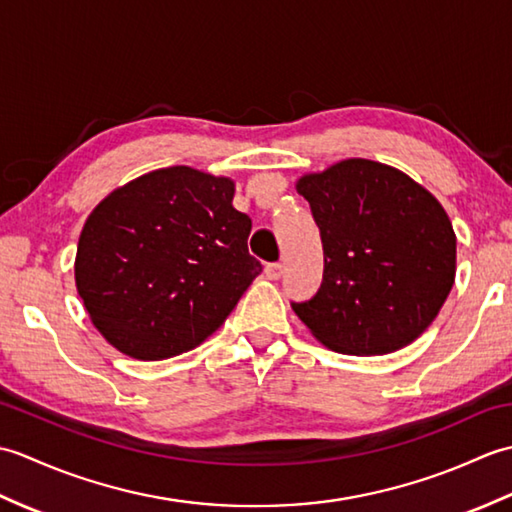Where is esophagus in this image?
I'll use <instances>...</instances> for the list:
<instances>
[{
  "instance_id": "obj_1",
  "label": "esophagus",
  "mask_w": 512,
  "mask_h": 512,
  "mask_svg": "<svg viewBox=\"0 0 512 512\" xmlns=\"http://www.w3.org/2000/svg\"><path fill=\"white\" fill-rule=\"evenodd\" d=\"M264 273H266L268 279L277 281V279H281V275H284V266H281V264H268Z\"/></svg>"
}]
</instances>
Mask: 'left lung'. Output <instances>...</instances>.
<instances>
[{"label":"left lung","instance_id":"left-lung-1","mask_svg":"<svg viewBox=\"0 0 512 512\" xmlns=\"http://www.w3.org/2000/svg\"><path fill=\"white\" fill-rule=\"evenodd\" d=\"M323 244L317 295L292 303L334 352L376 356L416 341L455 279V233L433 195L374 160H341L299 178Z\"/></svg>","mask_w":512,"mask_h":512}]
</instances>
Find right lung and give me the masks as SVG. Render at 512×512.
Wrapping results in <instances>:
<instances>
[{
	"label": "right lung",
	"instance_id": "obj_1",
	"mask_svg": "<svg viewBox=\"0 0 512 512\" xmlns=\"http://www.w3.org/2000/svg\"><path fill=\"white\" fill-rule=\"evenodd\" d=\"M235 184L191 167L145 173L85 222L74 279L92 323L116 350L162 361L226 321L262 264Z\"/></svg>",
	"mask_w": 512,
	"mask_h": 512
}]
</instances>
